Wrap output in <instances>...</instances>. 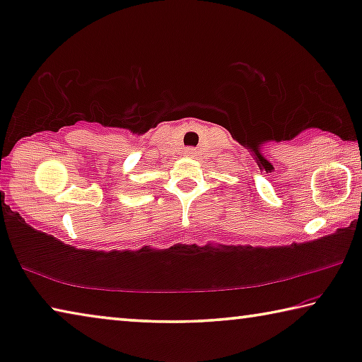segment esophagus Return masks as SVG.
Listing matches in <instances>:
<instances>
[{"label": "esophagus", "instance_id": "34e87169", "mask_svg": "<svg viewBox=\"0 0 362 362\" xmlns=\"http://www.w3.org/2000/svg\"><path fill=\"white\" fill-rule=\"evenodd\" d=\"M185 154H187V156H193L195 153H193L192 148H188V149H185Z\"/></svg>", "mask_w": 362, "mask_h": 362}]
</instances>
